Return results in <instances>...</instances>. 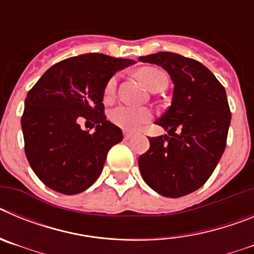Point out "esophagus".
I'll use <instances>...</instances> for the list:
<instances>
[{
    "label": "esophagus",
    "instance_id": "obj_1",
    "mask_svg": "<svg viewBox=\"0 0 254 254\" xmlns=\"http://www.w3.org/2000/svg\"><path fill=\"white\" fill-rule=\"evenodd\" d=\"M123 134H125L126 140H129V138L133 136V133H132V132H128V131H125V132H123Z\"/></svg>",
    "mask_w": 254,
    "mask_h": 254
}]
</instances>
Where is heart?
<instances>
[{
    "instance_id": "obj_1",
    "label": "heart",
    "mask_w": 254,
    "mask_h": 254,
    "mask_svg": "<svg viewBox=\"0 0 254 254\" xmlns=\"http://www.w3.org/2000/svg\"><path fill=\"white\" fill-rule=\"evenodd\" d=\"M138 76L142 80L150 90H154L163 80H168L167 75L159 68L155 67H146L138 71ZM117 82L118 77L112 76L104 87V99L107 102L112 100L114 98L117 89ZM111 121L116 126L121 127L127 131H136L142 125L149 122L152 118V113L147 108H134L128 107V105H118L109 114Z\"/></svg>"
}]
</instances>
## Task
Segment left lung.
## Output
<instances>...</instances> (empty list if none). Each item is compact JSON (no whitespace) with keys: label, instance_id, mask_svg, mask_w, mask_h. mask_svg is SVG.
I'll return each mask as SVG.
<instances>
[{"label":"left lung","instance_id":"8db88e82","mask_svg":"<svg viewBox=\"0 0 254 254\" xmlns=\"http://www.w3.org/2000/svg\"><path fill=\"white\" fill-rule=\"evenodd\" d=\"M138 61L163 67L174 84L169 109L155 122L168 134L149 137L141 176L161 196H186L205 185L225 150L232 120L225 89L192 58L159 52Z\"/></svg>","mask_w":254,"mask_h":254}]
</instances>
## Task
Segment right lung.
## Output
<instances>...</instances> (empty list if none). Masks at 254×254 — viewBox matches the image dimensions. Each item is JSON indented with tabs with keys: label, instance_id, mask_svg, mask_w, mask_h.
<instances>
[{
	"label": "right lung",
	"instance_id": "obj_1",
	"mask_svg": "<svg viewBox=\"0 0 254 254\" xmlns=\"http://www.w3.org/2000/svg\"><path fill=\"white\" fill-rule=\"evenodd\" d=\"M133 64L102 53L80 55L47 69L29 91L21 117L25 154L47 187L77 194L99 178L109 149L123 140L104 114L105 84ZM82 119L97 125L93 134L81 129Z\"/></svg>",
	"mask_w": 254,
	"mask_h": 254
}]
</instances>
